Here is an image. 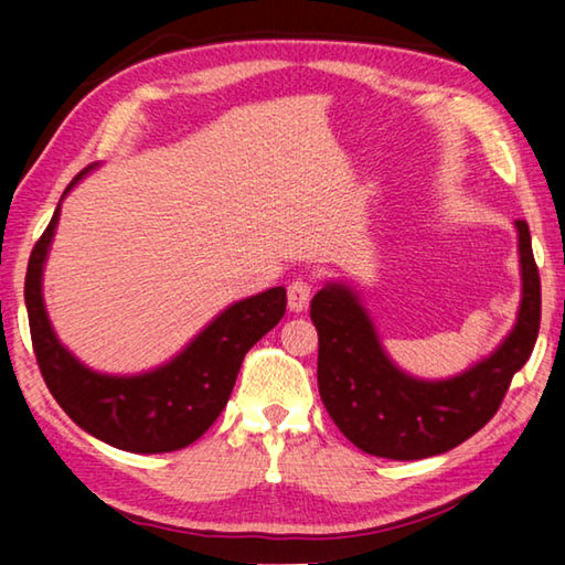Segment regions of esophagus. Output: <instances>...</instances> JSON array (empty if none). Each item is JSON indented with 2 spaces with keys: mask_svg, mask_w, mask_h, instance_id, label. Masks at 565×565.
<instances>
[{
  "mask_svg": "<svg viewBox=\"0 0 565 565\" xmlns=\"http://www.w3.org/2000/svg\"><path fill=\"white\" fill-rule=\"evenodd\" d=\"M311 291H313L311 279H303V276H299V279H294L289 284V289H286V294H289V309L296 311V313L303 311L306 306H309Z\"/></svg>",
  "mask_w": 565,
  "mask_h": 565,
  "instance_id": "obj_1",
  "label": "esophagus"
}]
</instances>
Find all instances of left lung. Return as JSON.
Masks as SVG:
<instances>
[{
  "label": "left lung",
  "instance_id": "left-lung-1",
  "mask_svg": "<svg viewBox=\"0 0 565 565\" xmlns=\"http://www.w3.org/2000/svg\"><path fill=\"white\" fill-rule=\"evenodd\" d=\"M519 228L521 306L515 327L489 359L454 379L420 381L386 356L359 296L343 284H327L311 299L319 331V394L333 424L361 451L394 461L446 454L489 424L511 379L539 339L541 276L531 232Z\"/></svg>",
  "mask_w": 565,
  "mask_h": 565
}]
</instances>
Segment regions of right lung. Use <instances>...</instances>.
Listing matches in <instances>:
<instances>
[{"label": "right lung", "instance_id": "right-lung-1", "mask_svg": "<svg viewBox=\"0 0 565 565\" xmlns=\"http://www.w3.org/2000/svg\"><path fill=\"white\" fill-rule=\"evenodd\" d=\"M92 169L74 177L66 191ZM56 222L60 206L32 248L24 279L32 347L46 388L76 426L121 451L167 454L194 444L226 406L246 351L281 321L286 289L274 286L232 303L164 366L137 376L99 374L62 347L44 309L42 271Z\"/></svg>", "mask_w": 565, "mask_h": 565}]
</instances>
